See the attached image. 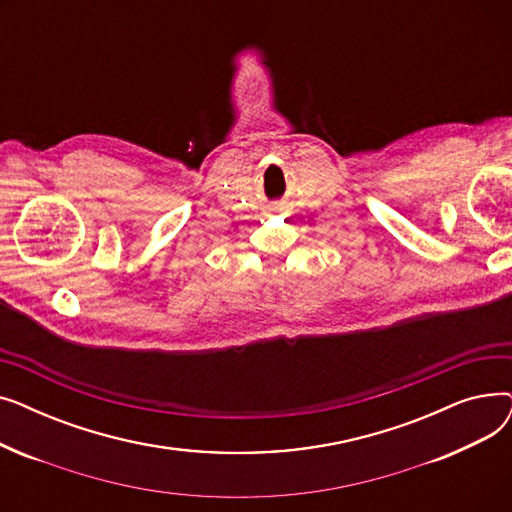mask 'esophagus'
<instances>
[{"label":"esophagus","instance_id":"1","mask_svg":"<svg viewBox=\"0 0 512 512\" xmlns=\"http://www.w3.org/2000/svg\"><path fill=\"white\" fill-rule=\"evenodd\" d=\"M272 211H274V213H278V211H282V205H278V203H276V205H272Z\"/></svg>","mask_w":512,"mask_h":512}]
</instances>
